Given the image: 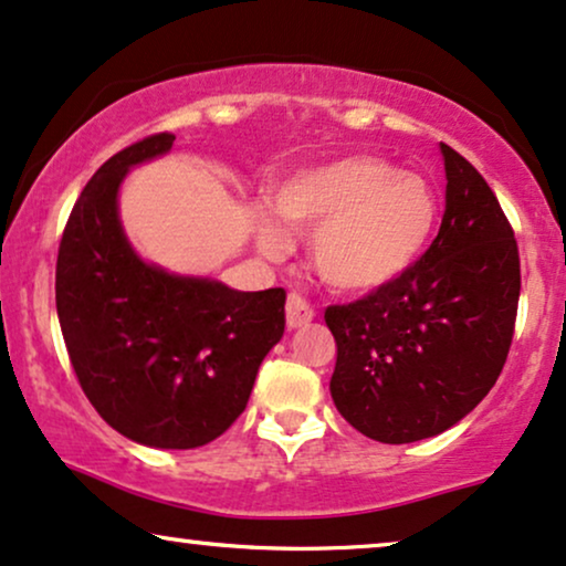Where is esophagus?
Instances as JSON below:
<instances>
[{
    "instance_id": "obj_1",
    "label": "esophagus",
    "mask_w": 566,
    "mask_h": 566,
    "mask_svg": "<svg viewBox=\"0 0 566 566\" xmlns=\"http://www.w3.org/2000/svg\"><path fill=\"white\" fill-rule=\"evenodd\" d=\"M314 319V310L310 306V301L298 293H289V301H285V325L291 329H298L304 325H310Z\"/></svg>"
}]
</instances>
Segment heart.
<instances>
[{
    "label": "heart",
    "mask_w": 566,
    "mask_h": 566,
    "mask_svg": "<svg viewBox=\"0 0 566 566\" xmlns=\"http://www.w3.org/2000/svg\"><path fill=\"white\" fill-rule=\"evenodd\" d=\"M270 205L289 229L312 233V268L348 296H371L406 277L439 226L434 187L371 153L291 174ZM256 241L268 254L285 252L283 231L265 212L256 218Z\"/></svg>",
    "instance_id": "obj_1"
}]
</instances>
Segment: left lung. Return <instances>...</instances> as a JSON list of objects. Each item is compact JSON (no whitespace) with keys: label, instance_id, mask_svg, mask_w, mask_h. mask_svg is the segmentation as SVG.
I'll use <instances>...</instances> for the list:
<instances>
[{"label":"left lung","instance_id":"1","mask_svg":"<svg viewBox=\"0 0 566 566\" xmlns=\"http://www.w3.org/2000/svg\"><path fill=\"white\" fill-rule=\"evenodd\" d=\"M439 150L444 218L427 254L390 289L325 312L337 343L335 408L385 444L437 437L471 413L515 333L520 254L510 220L458 150Z\"/></svg>","mask_w":566,"mask_h":566}]
</instances>
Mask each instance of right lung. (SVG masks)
I'll list each match as a JSON object with an SVG mask.
<instances>
[{
	"label": "right lung",
	"mask_w": 566,
	"mask_h": 566,
	"mask_svg": "<svg viewBox=\"0 0 566 566\" xmlns=\"http://www.w3.org/2000/svg\"><path fill=\"white\" fill-rule=\"evenodd\" d=\"M174 139H139L87 181L59 244L56 314L80 387L108 427L145 447L192 450L247 408L262 358L283 337L285 291H233L135 252L119 187Z\"/></svg>",
	"instance_id": "add662e5"
}]
</instances>
